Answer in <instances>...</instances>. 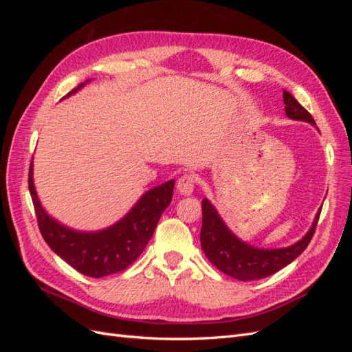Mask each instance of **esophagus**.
I'll return each mask as SVG.
<instances>
[{
    "mask_svg": "<svg viewBox=\"0 0 352 352\" xmlns=\"http://www.w3.org/2000/svg\"><path fill=\"white\" fill-rule=\"evenodd\" d=\"M195 184H197V176L194 173H185L179 177L176 186H177V190L180 194L189 195V194H192Z\"/></svg>",
    "mask_w": 352,
    "mask_h": 352,
    "instance_id": "obj_1",
    "label": "esophagus"
}]
</instances>
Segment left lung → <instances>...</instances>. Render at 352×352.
Wrapping results in <instances>:
<instances>
[{
  "instance_id": "obj_1",
  "label": "left lung",
  "mask_w": 352,
  "mask_h": 352,
  "mask_svg": "<svg viewBox=\"0 0 352 352\" xmlns=\"http://www.w3.org/2000/svg\"><path fill=\"white\" fill-rule=\"evenodd\" d=\"M283 102L287 117L316 124L313 116L295 100L292 94L283 91ZM318 217H320V211L317 212V217L307 235L291 247L282 250H260L250 247L233 235L219 217L214 207L204 198L202 199V226L199 236L201 248L207 258L230 278L243 282L263 279L292 263L307 248V245L314 236Z\"/></svg>"
}]
</instances>
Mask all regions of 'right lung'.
Wrapping results in <instances>:
<instances>
[{"instance_id":"right-lung-1","label":"right lung","mask_w":352,"mask_h":352,"mask_svg":"<svg viewBox=\"0 0 352 352\" xmlns=\"http://www.w3.org/2000/svg\"><path fill=\"white\" fill-rule=\"evenodd\" d=\"M83 85L73 88L66 97ZM28 184L42 238L74 270L89 278H104L122 272L140 257L150 242L163 211L172 202L175 189V180H168L144 194L126 217L114 226L101 232L85 233L61 226L44 211L35 192L32 163Z\"/></svg>"}]
</instances>
